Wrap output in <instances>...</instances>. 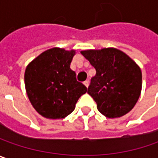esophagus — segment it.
Listing matches in <instances>:
<instances>
[{
	"label": "esophagus",
	"instance_id": "34e87169",
	"mask_svg": "<svg viewBox=\"0 0 158 158\" xmlns=\"http://www.w3.org/2000/svg\"><path fill=\"white\" fill-rule=\"evenodd\" d=\"M84 85L87 87V88H88V86H89V81L88 80H86V81H84Z\"/></svg>",
	"mask_w": 158,
	"mask_h": 158
}]
</instances>
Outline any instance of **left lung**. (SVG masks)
<instances>
[{
  "mask_svg": "<svg viewBox=\"0 0 158 158\" xmlns=\"http://www.w3.org/2000/svg\"><path fill=\"white\" fill-rule=\"evenodd\" d=\"M80 52L97 70L88 93L96 101L98 111L111 119L125 115L141 93L139 66L125 52L114 47Z\"/></svg>",
  "mask_w": 158,
  "mask_h": 158,
  "instance_id": "obj_1",
  "label": "left lung"
}]
</instances>
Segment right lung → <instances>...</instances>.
Instances as JSON below:
<instances>
[{"label":"right lung","mask_w":158,"mask_h":158,"mask_svg":"<svg viewBox=\"0 0 158 158\" xmlns=\"http://www.w3.org/2000/svg\"><path fill=\"white\" fill-rule=\"evenodd\" d=\"M76 51L53 47L30 61L25 70V88L35 110L47 119H62L75 109L87 88L76 79L70 62Z\"/></svg>","instance_id":"1"}]
</instances>
